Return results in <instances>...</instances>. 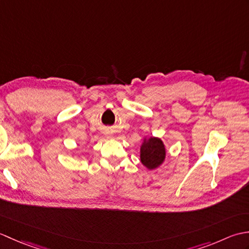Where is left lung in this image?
<instances>
[{"label":"left lung","mask_w":249,"mask_h":249,"mask_svg":"<svg viewBox=\"0 0 249 249\" xmlns=\"http://www.w3.org/2000/svg\"><path fill=\"white\" fill-rule=\"evenodd\" d=\"M167 150L162 140L158 137H144L140 145V161L147 170L160 168L166 160Z\"/></svg>","instance_id":"1"}]
</instances>
